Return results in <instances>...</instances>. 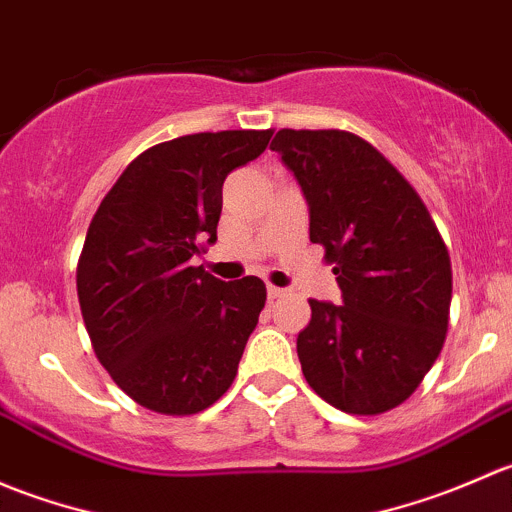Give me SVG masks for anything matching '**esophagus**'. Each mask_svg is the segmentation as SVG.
Instances as JSON below:
<instances>
[{
	"label": "esophagus",
	"instance_id": "obj_1",
	"mask_svg": "<svg viewBox=\"0 0 512 512\" xmlns=\"http://www.w3.org/2000/svg\"><path fill=\"white\" fill-rule=\"evenodd\" d=\"M282 294H285V289H282V287L267 285V297H270V299H277V297H282Z\"/></svg>",
	"mask_w": 512,
	"mask_h": 512
}]
</instances>
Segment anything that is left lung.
Returning <instances> with one entry per match:
<instances>
[{
	"mask_svg": "<svg viewBox=\"0 0 512 512\" xmlns=\"http://www.w3.org/2000/svg\"><path fill=\"white\" fill-rule=\"evenodd\" d=\"M270 148L307 195L309 240L324 247L344 299H309L312 319L297 337L304 379L347 414L396 409L446 342V242L414 185L356 133L282 128Z\"/></svg>",
	"mask_w": 512,
	"mask_h": 512,
	"instance_id": "obj_1",
	"label": "left lung"
}]
</instances>
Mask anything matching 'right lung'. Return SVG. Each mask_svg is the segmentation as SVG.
Returning <instances> with one entry per match:
<instances>
[{
    "label": "right lung",
    "instance_id": "right-lung-1",
    "mask_svg": "<svg viewBox=\"0 0 512 512\" xmlns=\"http://www.w3.org/2000/svg\"><path fill=\"white\" fill-rule=\"evenodd\" d=\"M270 138L272 128L158 143L98 205L76 265L81 317L96 359L143 409L200 414L235 381L265 282H223L190 260L218 240L227 173Z\"/></svg>",
    "mask_w": 512,
    "mask_h": 512
}]
</instances>
